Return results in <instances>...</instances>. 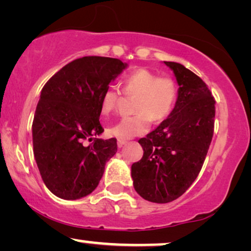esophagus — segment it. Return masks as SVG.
I'll return each mask as SVG.
<instances>
[{
  "label": "esophagus",
  "mask_w": 251,
  "mask_h": 251,
  "mask_svg": "<svg viewBox=\"0 0 251 251\" xmlns=\"http://www.w3.org/2000/svg\"><path fill=\"white\" fill-rule=\"evenodd\" d=\"M126 143H128V142H126V140H123V139H119V140H118V146L120 147V149H121V147H123V146H125Z\"/></svg>",
  "instance_id": "obj_1"
}]
</instances>
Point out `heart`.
Segmentation results:
<instances>
[{"label":"heart","mask_w":251,"mask_h":251,"mask_svg":"<svg viewBox=\"0 0 251 251\" xmlns=\"http://www.w3.org/2000/svg\"><path fill=\"white\" fill-rule=\"evenodd\" d=\"M123 94L133 99L136 114L122 118L108 128L109 135L119 139H130L149 131L151 121L160 122L169 116L177 100V84L173 77L149 70H138L123 80ZM121 92L109 85L101 94L100 108L108 114L118 107Z\"/></svg>","instance_id":"heart-1"}]
</instances>
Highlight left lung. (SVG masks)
Returning a JSON list of instances; mask_svg holds the SVG:
<instances>
[{"instance_id":"1","label":"left lung","mask_w":251,"mask_h":251,"mask_svg":"<svg viewBox=\"0 0 251 251\" xmlns=\"http://www.w3.org/2000/svg\"><path fill=\"white\" fill-rule=\"evenodd\" d=\"M178 89L170 115L138 143L142 160L131 166L133 187L147 201L176 200L197 179L214 136L215 98L208 85L181 64L164 61Z\"/></svg>"}]
</instances>
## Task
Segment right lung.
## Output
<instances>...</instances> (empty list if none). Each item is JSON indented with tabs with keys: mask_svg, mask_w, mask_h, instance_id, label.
I'll return each instance as SVG.
<instances>
[{
	"mask_svg": "<svg viewBox=\"0 0 251 251\" xmlns=\"http://www.w3.org/2000/svg\"><path fill=\"white\" fill-rule=\"evenodd\" d=\"M126 64L109 57L75 59L44 84L33 120V150L46 186L60 199L76 200L98 186L105 164L118 151L104 131L100 98ZM93 140L89 146L85 140Z\"/></svg>",
	"mask_w": 251,
	"mask_h": 251,
	"instance_id": "obj_1",
	"label": "right lung"
}]
</instances>
